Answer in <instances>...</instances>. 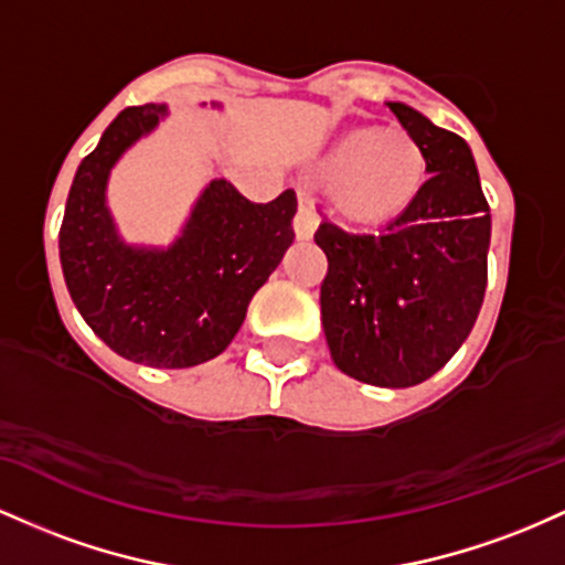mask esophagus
Listing matches in <instances>:
<instances>
[{
    "instance_id": "34e87169",
    "label": "esophagus",
    "mask_w": 565,
    "mask_h": 565,
    "mask_svg": "<svg viewBox=\"0 0 565 565\" xmlns=\"http://www.w3.org/2000/svg\"><path fill=\"white\" fill-rule=\"evenodd\" d=\"M317 230V213L309 205H299V213L294 218V232L296 239H312V234Z\"/></svg>"
}]
</instances>
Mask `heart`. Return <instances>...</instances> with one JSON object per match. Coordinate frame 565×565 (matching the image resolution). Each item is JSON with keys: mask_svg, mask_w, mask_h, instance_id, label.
Wrapping results in <instances>:
<instances>
[{"mask_svg": "<svg viewBox=\"0 0 565 565\" xmlns=\"http://www.w3.org/2000/svg\"><path fill=\"white\" fill-rule=\"evenodd\" d=\"M312 175L328 183L335 215L352 226L376 230L416 205L427 183L429 162L414 132L358 125L339 132L320 151L312 162Z\"/></svg>", "mask_w": 565, "mask_h": 565, "instance_id": "1", "label": "heart"}]
</instances>
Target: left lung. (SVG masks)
<instances>
[{
  "label": "left lung",
  "instance_id": "left-lung-1",
  "mask_svg": "<svg viewBox=\"0 0 565 565\" xmlns=\"http://www.w3.org/2000/svg\"><path fill=\"white\" fill-rule=\"evenodd\" d=\"M386 106L427 151L422 198L382 234H347L322 221L315 243L328 256L320 309L335 367L403 390L440 371L478 320L491 211L465 138L401 100Z\"/></svg>",
  "mask_w": 565,
  "mask_h": 565
}]
</instances>
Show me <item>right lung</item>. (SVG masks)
Instances as JSON below:
<instances>
[{
	"label": "right lung",
	"mask_w": 565,
	"mask_h": 565,
	"mask_svg": "<svg viewBox=\"0 0 565 565\" xmlns=\"http://www.w3.org/2000/svg\"><path fill=\"white\" fill-rule=\"evenodd\" d=\"M168 114V104L117 114L77 168L58 248L74 307L106 347L141 365L192 367L232 344L280 266L294 243L296 192L258 205L213 179L168 245L128 243L109 207L111 170Z\"/></svg>",
	"instance_id": "add662e5"
}]
</instances>
